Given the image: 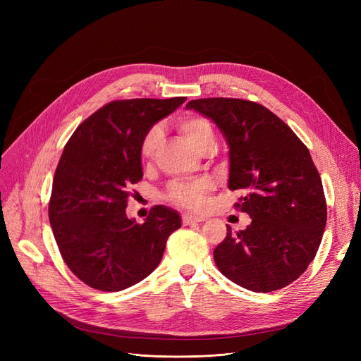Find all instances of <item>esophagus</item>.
<instances>
[{
	"label": "esophagus",
	"mask_w": 361,
	"mask_h": 361,
	"mask_svg": "<svg viewBox=\"0 0 361 361\" xmlns=\"http://www.w3.org/2000/svg\"><path fill=\"white\" fill-rule=\"evenodd\" d=\"M202 221H203L202 216H194V215H190V214H183L182 215V224L183 226L197 224V223H202Z\"/></svg>",
	"instance_id": "34e87169"
}]
</instances>
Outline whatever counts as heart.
I'll list each match as a JSON object with an SVG mask.
<instances>
[{"label":"heart","mask_w":361,"mask_h":361,"mask_svg":"<svg viewBox=\"0 0 361 361\" xmlns=\"http://www.w3.org/2000/svg\"><path fill=\"white\" fill-rule=\"evenodd\" d=\"M176 126L190 143L200 150L204 145L214 141V129L206 117L194 113H185L176 118ZM162 141V129L158 125L150 126L140 140V157L143 162L155 158L157 150ZM212 190V183L207 179L174 180L166 191L167 202L188 211H202L207 203V194Z\"/></svg>","instance_id":"obj_1"}]
</instances>
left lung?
Masks as SVG:
<instances>
[{"label":"left lung","mask_w":361,"mask_h":361,"mask_svg":"<svg viewBox=\"0 0 361 361\" xmlns=\"http://www.w3.org/2000/svg\"><path fill=\"white\" fill-rule=\"evenodd\" d=\"M188 110L212 118L231 147L228 188L243 191L235 209L251 224L214 250L221 274L253 292L290 285L307 269L326 224L322 180L309 149L267 106L235 97H206Z\"/></svg>","instance_id":"1"}]
</instances>
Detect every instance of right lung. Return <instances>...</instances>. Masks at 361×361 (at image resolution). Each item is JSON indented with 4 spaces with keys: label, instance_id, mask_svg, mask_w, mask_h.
Masks as SVG:
<instances>
[{
    "label": "right lung",
    "instance_id": "add662e5",
    "mask_svg": "<svg viewBox=\"0 0 361 361\" xmlns=\"http://www.w3.org/2000/svg\"><path fill=\"white\" fill-rule=\"evenodd\" d=\"M187 97L111 101L75 129L52 180L49 223L64 264L87 286L118 292L162 259L180 216L154 206L145 223L126 216L130 185L143 179L140 140Z\"/></svg>",
    "mask_w": 361,
    "mask_h": 361
}]
</instances>
